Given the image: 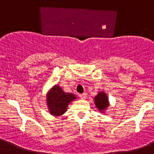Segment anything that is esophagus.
I'll return each instance as SVG.
<instances>
[{
	"label": "esophagus",
	"mask_w": 154,
	"mask_h": 154,
	"mask_svg": "<svg viewBox=\"0 0 154 154\" xmlns=\"http://www.w3.org/2000/svg\"><path fill=\"white\" fill-rule=\"evenodd\" d=\"M80 97V99H85L87 98V94L86 93H82V94H80L79 96Z\"/></svg>",
	"instance_id": "obj_1"
}]
</instances>
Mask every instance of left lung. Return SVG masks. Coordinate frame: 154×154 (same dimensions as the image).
Listing matches in <instances>:
<instances>
[{"label": "left lung", "instance_id": "obj_1", "mask_svg": "<svg viewBox=\"0 0 154 154\" xmlns=\"http://www.w3.org/2000/svg\"><path fill=\"white\" fill-rule=\"evenodd\" d=\"M94 102L96 107L101 112H105L106 109L109 106L108 96L104 92H99V93L94 97Z\"/></svg>", "mask_w": 154, "mask_h": 154}]
</instances>
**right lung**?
Masks as SVG:
<instances>
[{"instance_id":"add662e5","label":"right lung","mask_w":154,"mask_h":154,"mask_svg":"<svg viewBox=\"0 0 154 154\" xmlns=\"http://www.w3.org/2000/svg\"><path fill=\"white\" fill-rule=\"evenodd\" d=\"M76 99L72 93H66L58 85H55L46 94L48 112L55 116H60L67 111L68 106L71 102Z\"/></svg>"}]
</instances>
